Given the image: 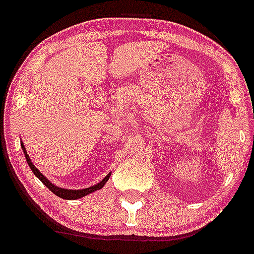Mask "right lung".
I'll return each mask as SVG.
<instances>
[{
  "mask_svg": "<svg viewBox=\"0 0 254 254\" xmlns=\"http://www.w3.org/2000/svg\"><path fill=\"white\" fill-rule=\"evenodd\" d=\"M21 147H22V151H24V154H25V158H26V161H28V164H29V167H30L31 172L34 173V176L38 177V178L40 179V182H42V183H43L47 188H49V190H51L52 192L56 194V196L61 197V198H64V199H77V198H81V197H84V196H87L89 193H93V192H95V190H100V188L104 187V185L107 183V181L109 179V177H111V173H109V174H108V176L105 177L102 182H99L98 185L93 186V187L84 188V190H66V188L57 187V186H55L53 183H51V182H49L48 179H47L46 177H44L43 174H42V173L37 169V167H35L34 164H33V161L30 160V158H29V155L26 154L25 146H24V143L22 142H21Z\"/></svg>",
  "mask_w": 254,
  "mask_h": 254,
  "instance_id": "obj_1",
  "label": "right lung"
}]
</instances>
